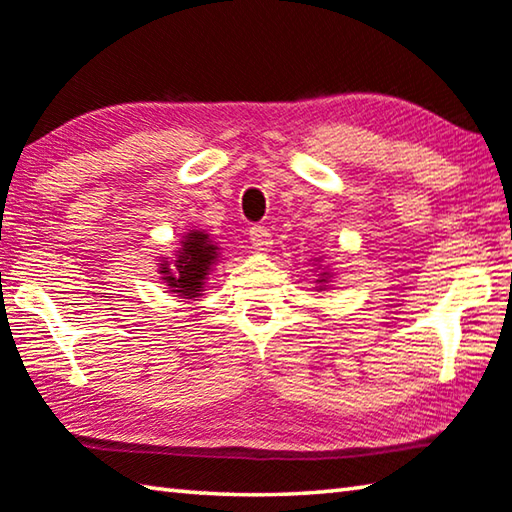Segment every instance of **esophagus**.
<instances>
[{"instance_id": "34e87169", "label": "esophagus", "mask_w": 512, "mask_h": 512, "mask_svg": "<svg viewBox=\"0 0 512 512\" xmlns=\"http://www.w3.org/2000/svg\"><path fill=\"white\" fill-rule=\"evenodd\" d=\"M250 243H253V248L257 250V253H269V250L273 248V237L264 225H255V227H250Z\"/></svg>"}]
</instances>
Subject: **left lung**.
Wrapping results in <instances>:
<instances>
[{
    "mask_svg": "<svg viewBox=\"0 0 512 512\" xmlns=\"http://www.w3.org/2000/svg\"><path fill=\"white\" fill-rule=\"evenodd\" d=\"M328 278H330V273L328 271H323L321 275H319V280H316V282H319V289H326V285H328Z\"/></svg>",
    "mask_w": 512,
    "mask_h": 512,
    "instance_id": "8db88e82",
    "label": "left lung"
}]
</instances>
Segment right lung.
I'll list each match as a JSON object with an SVG mask.
<instances>
[{"instance_id":"1","label":"right lung","mask_w":512,"mask_h":512,"mask_svg":"<svg viewBox=\"0 0 512 512\" xmlns=\"http://www.w3.org/2000/svg\"><path fill=\"white\" fill-rule=\"evenodd\" d=\"M180 246L182 248L177 250L173 266L170 262L161 264L159 273L164 275L161 280L173 294L196 300L205 291V282L218 262V246L209 239V234L200 230L186 232Z\"/></svg>"}]
</instances>
